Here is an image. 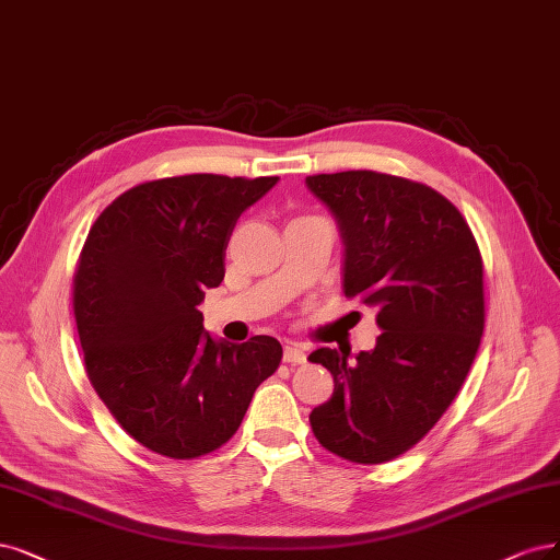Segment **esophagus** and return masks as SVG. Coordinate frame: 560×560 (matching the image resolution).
Listing matches in <instances>:
<instances>
[{
    "instance_id": "esophagus-1",
    "label": "esophagus",
    "mask_w": 560,
    "mask_h": 560,
    "mask_svg": "<svg viewBox=\"0 0 560 560\" xmlns=\"http://www.w3.org/2000/svg\"><path fill=\"white\" fill-rule=\"evenodd\" d=\"M282 359H284V363H292V365H296V363H305V352H303V347H301L299 342H287V345H284V354H282Z\"/></svg>"
}]
</instances>
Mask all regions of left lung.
I'll return each mask as SVG.
<instances>
[{"instance_id":"obj_1","label":"left lung","mask_w":560,"mask_h":560,"mask_svg":"<svg viewBox=\"0 0 560 560\" xmlns=\"http://www.w3.org/2000/svg\"><path fill=\"white\" fill-rule=\"evenodd\" d=\"M345 243L347 299L375 307L371 352L319 347L334 396L311 412L319 445L375 466L415 447L456 398L485 331V268L472 231L440 191L377 171L319 173Z\"/></svg>"}]
</instances>
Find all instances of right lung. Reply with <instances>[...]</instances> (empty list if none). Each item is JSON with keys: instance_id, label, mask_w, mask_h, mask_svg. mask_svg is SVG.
I'll use <instances>...</instances> for the list:
<instances>
[{"instance_id": "right-lung-1", "label": "right lung", "mask_w": 560, "mask_h": 560, "mask_svg": "<svg viewBox=\"0 0 560 560\" xmlns=\"http://www.w3.org/2000/svg\"><path fill=\"white\" fill-rule=\"evenodd\" d=\"M278 183L191 173L127 189L96 218L73 276L85 371L120 427L150 452L197 458L234 435L282 347L203 331L199 303L224 280L245 208Z\"/></svg>"}]
</instances>
